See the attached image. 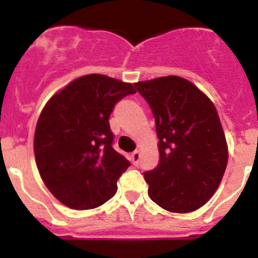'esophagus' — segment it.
Masks as SVG:
<instances>
[{
  "instance_id": "obj_1",
  "label": "esophagus",
  "mask_w": 258,
  "mask_h": 258,
  "mask_svg": "<svg viewBox=\"0 0 258 258\" xmlns=\"http://www.w3.org/2000/svg\"><path fill=\"white\" fill-rule=\"evenodd\" d=\"M140 159H141V152L137 150V151H134L133 154H132V161H133L134 165H138V164H140Z\"/></svg>"
}]
</instances>
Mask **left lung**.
<instances>
[{"label": "left lung", "instance_id": "8db88e82", "mask_svg": "<svg viewBox=\"0 0 258 258\" xmlns=\"http://www.w3.org/2000/svg\"><path fill=\"white\" fill-rule=\"evenodd\" d=\"M134 85L151 107L159 138V165L145 173L149 197L173 213L197 211L217 190L227 165L217 109L200 89L179 76Z\"/></svg>", "mask_w": 258, "mask_h": 258}]
</instances>
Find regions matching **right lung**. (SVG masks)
I'll return each mask as SVG.
<instances>
[{"label":"right lung","mask_w":258,"mask_h":258,"mask_svg":"<svg viewBox=\"0 0 258 258\" xmlns=\"http://www.w3.org/2000/svg\"><path fill=\"white\" fill-rule=\"evenodd\" d=\"M133 85L104 75L74 80L45 104L35 132V157L50 192L68 208L93 209L109 200L131 163L112 147L108 118Z\"/></svg>","instance_id":"right-lung-1"}]
</instances>
